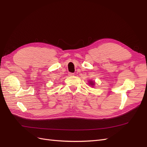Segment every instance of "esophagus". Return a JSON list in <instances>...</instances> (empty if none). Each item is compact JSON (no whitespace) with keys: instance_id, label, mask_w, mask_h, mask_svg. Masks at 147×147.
Wrapping results in <instances>:
<instances>
[{"instance_id":"obj_1","label":"esophagus","mask_w":147,"mask_h":147,"mask_svg":"<svg viewBox=\"0 0 147 147\" xmlns=\"http://www.w3.org/2000/svg\"><path fill=\"white\" fill-rule=\"evenodd\" d=\"M68 75H69V76H74V73H69Z\"/></svg>"}]
</instances>
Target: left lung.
Returning a JSON list of instances; mask_svg holds the SVG:
<instances>
[{
    "instance_id": "left-lung-1",
    "label": "left lung",
    "mask_w": 147,
    "mask_h": 147,
    "mask_svg": "<svg viewBox=\"0 0 147 147\" xmlns=\"http://www.w3.org/2000/svg\"><path fill=\"white\" fill-rule=\"evenodd\" d=\"M89 84H91V85H92V86H93V85H94V83L91 82V81H90V83H89Z\"/></svg>"
}]
</instances>
